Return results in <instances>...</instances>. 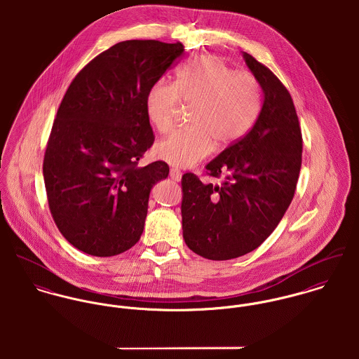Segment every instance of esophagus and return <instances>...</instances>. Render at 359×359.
Segmentation results:
<instances>
[{
  "label": "esophagus",
  "mask_w": 359,
  "mask_h": 359,
  "mask_svg": "<svg viewBox=\"0 0 359 359\" xmlns=\"http://www.w3.org/2000/svg\"><path fill=\"white\" fill-rule=\"evenodd\" d=\"M170 177H171L172 181H177V182H178V181H181L182 172H181L178 168H174V167H172V168L170 170Z\"/></svg>",
  "instance_id": "34e87169"
}]
</instances>
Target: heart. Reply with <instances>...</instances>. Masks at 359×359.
<instances>
[{"mask_svg": "<svg viewBox=\"0 0 359 359\" xmlns=\"http://www.w3.org/2000/svg\"><path fill=\"white\" fill-rule=\"evenodd\" d=\"M180 102L194 104L191 126L160 141L154 154L168 164L189 167L214 145L224 149L248 134L261 107V91L253 76L235 73L214 55H202L177 72L174 84L158 80L149 87L145 106L158 133L171 130Z\"/></svg>", "mask_w": 359, "mask_h": 359, "instance_id": "heart-1", "label": "heart"}]
</instances>
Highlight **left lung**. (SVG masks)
Masks as SVG:
<instances>
[{"label":"left lung","mask_w":359,"mask_h":359,"mask_svg":"<svg viewBox=\"0 0 359 359\" xmlns=\"http://www.w3.org/2000/svg\"><path fill=\"white\" fill-rule=\"evenodd\" d=\"M242 56L262 91L252 130L207 165L221 185L182 177V236L207 259L222 261L257 249L278 226L294 196L300 168L302 130L289 91L248 52Z\"/></svg>","instance_id":"8db88e82"}]
</instances>
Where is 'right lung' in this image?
<instances>
[{"label": "right lung", "mask_w": 359, "mask_h": 359, "mask_svg": "<svg viewBox=\"0 0 359 359\" xmlns=\"http://www.w3.org/2000/svg\"><path fill=\"white\" fill-rule=\"evenodd\" d=\"M184 44L127 40L93 59L57 109L43 174L53 221L76 249L111 257L141 238L164 161L138 160L152 147L145 98Z\"/></svg>", "instance_id": "right-lung-1"}]
</instances>
